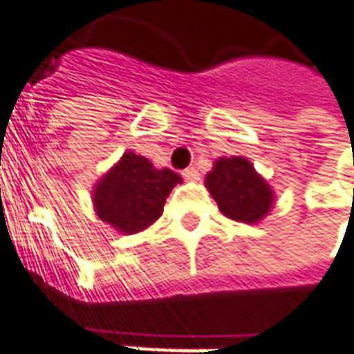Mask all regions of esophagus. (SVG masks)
<instances>
[{"label": "esophagus", "instance_id": "34e87169", "mask_svg": "<svg viewBox=\"0 0 354 354\" xmlns=\"http://www.w3.org/2000/svg\"><path fill=\"white\" fill-rule=\"evenodd\" d=\"M182 176H184V180H188V182H196V180H200V172L194 166H189V168H186L182 172Z\"/></svg>", "mask_w": 354, "mask_h": 354}]
</instances>
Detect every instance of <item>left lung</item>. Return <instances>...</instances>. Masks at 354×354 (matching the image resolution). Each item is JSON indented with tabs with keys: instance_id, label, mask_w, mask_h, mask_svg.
Returning <instances> with one entry per match:
<instances>
[{
	"instance_id": "left-lung-1",
	"label": "left lung",
	"mask_w": 354,
	"mask_h": 354,
	"mask_svg": "<svg viewBox=\"0 0 354 354\" xmlns=\"http://www.w3.org/2000/svg\"><path fill=\"white\" fill-rule=\"evenodd\" d=\"M205 188L219 212L239 223H259L272 209L274 192L247 158H217L205 176Z\"/></svg>"
}]
</instances>
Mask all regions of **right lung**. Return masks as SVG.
Here are the masks:
<instances>
[{
	"mask_svg": "<svg viewBox=\"0 0 354 354\" xmlns=\"http://www.w3.org/2000/svg\"><path fill=\"white\" fill-rule=\"evenodd\" d=\"M176 184H182L180 174L158 170L149 158L129 151L93 186V207L97 217L119 233H140L162 215Z\"/></svg>",
	"mask_w": 354,
	"mask_h": 354,
	"instance_id": "obj_1",
	"label": "right lung"
}]
</instances>
